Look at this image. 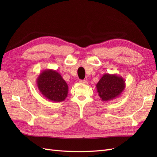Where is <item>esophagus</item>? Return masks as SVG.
I'll list each match as a JSON object with an SVG mask.
<instances>
[{"instance_id":"1","label":"esophagus","mask_w":157,"mask_h":157,"mask_svg":"<svg viewBox=\"0 0 157 157\" xmlns=\"http://www.w3.org/2000/svg\"><path fill=\"white\" fill-rule=\"evenodd\" d=\"M79 83H80V84H87V81L84 80V79H81V80H79Z\"/></svg>"}]
</instances>
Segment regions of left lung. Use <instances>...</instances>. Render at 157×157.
<instances>
[{
  "mask_svg": "<svg viewBox=\"0 0 157 157\" xmlns=\"http://www.w3.org/2000/svg\"><path fill=\"white\" fill-rule=\"evenodd\" d=\"M98 96L104 102L119 97L124 91L125 80L121 75L105 73L96 84Z\"/></svg>",
  "mask_w": 157,
  "mask_h": 157,
  "instance_id": "left-lung-1",
  "label": "left lung"
}]
</instances>
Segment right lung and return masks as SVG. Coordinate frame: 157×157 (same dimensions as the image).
Returning a JSON list of instances; mask_svg holds the SVG:
<instances>
[{
	"label": "right lung",
	"instance_id": "add662e5",
	"mask_svg": "<svg viewBox=\"0 0 157 157\" xmlns=\"http://www.w3.org/2000/svg\"><path fill=\"white\" fill-rule=\"evenodd\" d=\"M36 83L39 91L49 101L60 102L67 97L68 85L55 70L42 71L36 79Z\"/></svg>",
	"mask_w": 157,
	"mask_h": 157
}]
</instances>
